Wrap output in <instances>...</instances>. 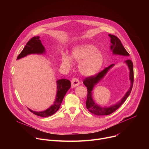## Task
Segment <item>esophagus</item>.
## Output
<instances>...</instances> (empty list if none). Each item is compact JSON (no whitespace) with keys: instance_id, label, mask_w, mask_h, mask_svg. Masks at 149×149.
Here are the masks:
<instances>
[{"instance_id":"obj_1","label":"esophagus","mask_w":149,"mask_h":149,"mask_svg":"<svg viewBox=\"0 0 149 149\" xmlns=\"http://www.w3.org/2000/svg\"><path fill=\"white\" fill-rule=\"evenodd\" d=\"M71 85L72 87H76L79 85V81L77 78H74L71 81Z\"/></svg>"}]
</instances>
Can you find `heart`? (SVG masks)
<instances>
[{
  "instance_id": "b5f03b06",
  "label": "heart",
  "mask_w": 149,
  "mask_h": 149,
  "mask_svg": "<svg viewBox=\"0 0 149 149\" xmlns=\"http://www.w3.org/2000/svg\"><path fill=\"white\" fill-rule=\"evenodd\" d=\"M79 62L78 66L81 74L86 77H91L97 74L101 68L104 59L101 52L90 44H82L74 47L71 56L64 54L62 56V65L70 69L72 65V61Z\"/></svg>"
}]
</instances>
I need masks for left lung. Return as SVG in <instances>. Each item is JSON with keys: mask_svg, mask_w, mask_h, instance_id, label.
Returning <instances> with one entry per match:
<instances>
[{"mask_svg": "<svg viewBox=\"0 0 149 149\" xmlns=\"http://www.w3.org/2000/svg\"><path fill=\"white\" fill-rule=\"evenodd\" d=\"M111 46L110 49L113 52L114 55H119L122 56H129V54L127 52L124 47L121 44L120 40L115 35L109 34ZM124 63L128 66L129 70L130 71L129 72V79L130 81V87L127 91V92L125 94L124 96L120 100V101L117 102L115 104H113L109 107H101L98 104L95 103L94 100L93 98V90L94 88V86L97 84L107 74L108 71L114 65V64H111L109 67L105 68L104 70L100 72L98 74L95 76H91L86 78L83 81L84 84L87 88L88 94L87 98L86 101V107L88 110L91 113L97 115V116H107L109 115L116 110H117L120 106L124 102L125 100L128 97L132 91L133 81H134V72H133V63L130 59H127L124 61Z\"/></svg>", "mask_w": 149, "mask_h": 149, "instance_id": "obj_1", "label": "left lung"}]
</instances>
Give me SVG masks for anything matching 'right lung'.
<instances>
[{"mask_svg": "<svg viewBox=\"0 0 149 149\" xmlns=\"http://www.w3.org/2000/svg\"><path fill=\"white\" fill-rule=\"evenodd\" d=\"M39 36H34L31 38L25 45L22 51L20 53L17 60L24 58L30 54H43L45 53V48L42 45ZM57 91L54 104L47 110L42 111H35L28 109L34 114L42 117H47L55 114L60 108L63 97L71 87V82L67 79H61L56 81Z\"/></svg>", "mask_w": 149, "mask_h": 149, "instance_id": "1", "label": "right lung"}]
</instances>
